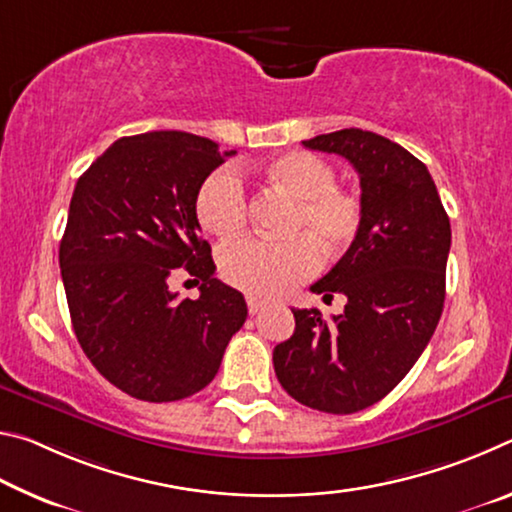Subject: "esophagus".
I'll use <instances>...</instances> for the list:
<instances>
[{
	"mask_svg": "<svg viewBox=\"0 0 512 512\" xmlns=\"http://www.w3.org/2000/svg\"><path fill=\"white\" fill-rule=\"evenodd\" d=\"M248 311H250V316H255L257 311H262L264 307H266V302L264 300H259V298H253V296H248Z\"/></svg>",
	"mask_w": 512,
	"mask_h": 512,
	"instance_id": "esophagus-1",
	"label": "esophagus"
}]
</instances>
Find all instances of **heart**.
Segmentation results:
<instances>
[{
  "mask_svg": "<svg viewBox=\"0 0 512 512\" xmlns=\"http://www.w3.org/2000/svg\"><path fill=\"white\" fill-rule=\"evenodd\" d=\"M268 187L293 201L282 241L239 239L219 250V273L232 287L257 298H273L334 262L363 228V201L354 189L336 185V169L309 151H289L257 169ZM201 228L219 239L237 237L248 219V198L235 171L207 176L194 198Z\"/></svg>",
  "mask_w": 512,
  "mask_h": 512,
  "instance_id": "b5f03b06",
  "label": "heart"
}]
</instances>
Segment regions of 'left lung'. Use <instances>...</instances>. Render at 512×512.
<instances>
[{"label":"left lung","instance_id":"1","mask_svg":"<svg viewBox=\"0 0 512 512\" xmlns=\"http://www.w3.org/2000/svg\"><path fill=\"white\" fill-rule=\"evenodd\" d=\"M307 149L336 153L359 173L366 216L354 244L311 291L348 298L343 314L293 309L296 329L275 345L284 391L309 409H368L406 377L445 302L449 216L429 169L400 144L361 128L316 135Z\"/></svg>","mask_w":512,"mask_h":512}]
</instances>
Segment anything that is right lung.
I'll use <instances>...</instances> for the list:
<instances>
[{
	"mask_svg": "<svg viewBox=\"0 0 512 512\" xmlns=\"http://www.w3.org/2000/svg\"><path fill=\"white\" fill-rule=\"evenodd\" d=\"M235 151L180 131L121 137L76 180L58 259L83 352L110 384L144 402H176L219 372L248 307L216 280L194 214L198 187ZM183 267L196 301L168 289Z\"/></svg>",
	"mask_w": 512,
	"mask_h": 512,
	"instance_id": "right-lung-1",
	"label": "right lung"
}]
</instances>
